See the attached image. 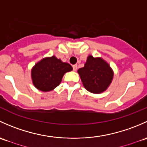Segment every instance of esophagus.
Returning <instances> with one entry per match:
<instances>
[{"label":"esophagus","instance_id":"esophagus-1","mask_svg":"<svg viewBox=\"0 0 147 147\" xmlns=\"http://www.w3.org/2000/svg\"><path fill=\"white\" fill-rule=\"evenodd\" d=\"M73 70L74 71H76L77 70V65L75 64V65H73Z\"/></svg>","mask_w":147,"mask_h":147}]
</instances>
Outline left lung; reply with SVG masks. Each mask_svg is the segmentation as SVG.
Wrapping results in <instances>:
<instances>
[{
  "instance_id": "left-lung-1",
  "label": "left lung",
  "mask_w": 147,
  "mask_h": 147,
  "mask_svg": "<svg viewBox=\"0 0 147 147\" xmlns=\"http://www.w3.org/2000/svg\"><path fill=\"white\" fill-rule=\"evenodd\" d=\"M85 88L93 93L105 91L111 83L113 72L108 63L100 58L89 56L84 67L78 70Z\"/></svg>"
}]
</instances>
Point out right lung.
<instances>
[{
    "mask_svg": "<svg viewBox=\"0 0 147 147\" xmlns=\"http://www.w3.org/2000/svg\"><path fill=\"white\" fill-rule=\"evenodd\" d=\"M72 69L69 63L62 62L54 56L43 59L32 69L33 84L42 91H51L60 84L64 74Z\"/></svg>",
    "mask_w": 147,
    "mask_h": 147,
    "instance_id": "right-lung-1",
    "label": "right lung"
}]
</instances>
